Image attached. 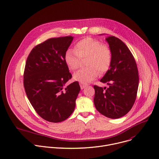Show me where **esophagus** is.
Here are the masks:
<instances>
[{"label": "esophagus", "mask_w": 159, "mask_h": 159, "mask_svg": "<svg viewBox=\"0 0 159 159\" xmlns=\"http://www.w3.org/2000/svg\"><path fill=\"white\" fill-rule=\"evenodd\" d=\"M88 85V84H85V83H80V88L82 89H84L86 86Z\"/></svg>", "instance_id": "34e87169"}]
</instances>
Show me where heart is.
I'll return each instance as SVG.
<instances>
[{
    "label": "heart",
    "mask_w": 159,
    "mask_h": 159,
    "mask_svg": "<svg viewBox=\"0 0 159 159\" xmlns=\"http://www.w3.org/2000/svg\"><path fill=\"white\" fill-rule=\"evenodd\" d=\"M86 58L85 68L80 69L74 74V79L82 83L94 80L99 75L108 70L112 61V52L109 46L102 44L99 40L86 37L78 41L74 50H68L65 54V61L68 68L74 71L80 65V60Z\"/></svg>",
    "instance_id": "obj_1"
}]
</instances>
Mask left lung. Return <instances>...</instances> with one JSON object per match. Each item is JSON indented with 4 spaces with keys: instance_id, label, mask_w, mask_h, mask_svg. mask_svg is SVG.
<instances>
[{
    "instance_id": "obj_1",
    "label": "left lung",
    "mask_w": 159,
    "mask_h": 159,
    "mask_svg": "<svg viewBox=\"0 0 159 159\" xmlns=\"http://www.w3.org/2000/svg\"><path fill=\"white\" fill-rule=\"evenodd\" d=\"M112 52L110 69L100 80L108 88L94 85V103L96 110L105 117L119 119L131 110L135 102L139 85V75L134 57L119 38H106Z\"/></svg>"
}]
</instances>
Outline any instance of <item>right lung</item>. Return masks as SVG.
<instances>
[{
  "mask_svg": "<svg viewBox=\"0 0 159 159\" xmlns=\"http://www.w3.org/2000/svg\"><path fill=\"white\" fill-rule=\"evenodd\" d=\"M73 39L71 36L48 39L32 49L26 61L23 85L28 99L39 116L51 122L70 116L80 90L77 81L66 85L72 75L65 54Z\"/></svg>",
  "mask_w": 159,
  "mask_h": 159,
  "instance_id": "obj_1",
  "label": "right lung"
}]
</instances>
